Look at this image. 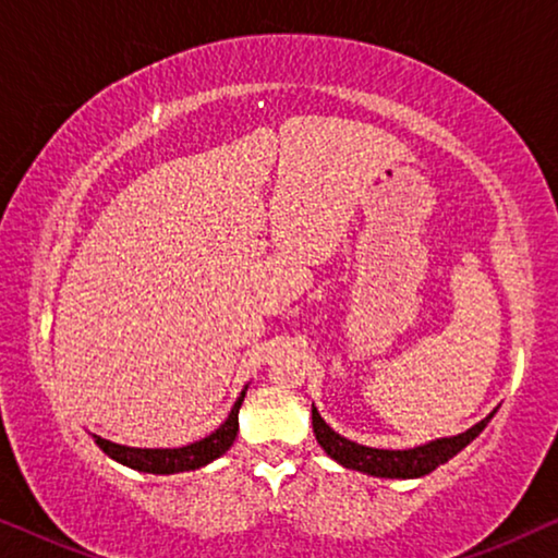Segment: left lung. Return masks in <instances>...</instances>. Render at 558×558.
Instances as JSON below:
<instances>
[{
	"label": "left lung",
	"mask_w": 558,
	"mask_h": 558,
	"mask_svg": "<svg viewBox=\"0 0 558 558\" xmlns=\"http://www.w3.org/2000/svg\"><path fill=\"white\" fill-rule=\"evenodd\" d=\"M493 414L485 416L483 422H477L472 429L457 434V437L434 439L429 445L414 449H376L357 445V441H350L345 437H340L338 432H332L315 407H312V429H315L319 447H323L335 462H340L342 468L365 472V475L373 477L411 480L429 475V472L437 470L439 464L449 462L457 452H462V449L485 429Z\"/></svg>",
	"instance_id": "8db88e82"
}]
</instances>
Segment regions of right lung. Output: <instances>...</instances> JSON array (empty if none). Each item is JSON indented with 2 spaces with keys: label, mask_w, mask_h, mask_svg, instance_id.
Masks as SVG:
<instances>
[{
  "label": "right lung",
  "mask_w": 558,
  "mask_h": 558,
  "mask_svg": "<svg viewBox=\"0 0 558 558\" xmlns=\"http://www.w3.org/2000/svg\"><path fill=\"white\" fill-rule=\"evenodd\" d=\"M246 388L241 391L239 401L233 403L231 414H228L226 422L220 424L216 432L208 434L205 439L193 441V445H187V447L136 449V447L113 445V441L96 437V434H94V439H96V445L111 457V460L126 464V468H132V470L151 472V475H174V472H187V470L205 468V464L218 460L220 454H226L228 449H231L235 434H239V409L243 403V396H246Z\"/></svg>",
  "instance_id": "obj_1"
}]
</instances>
